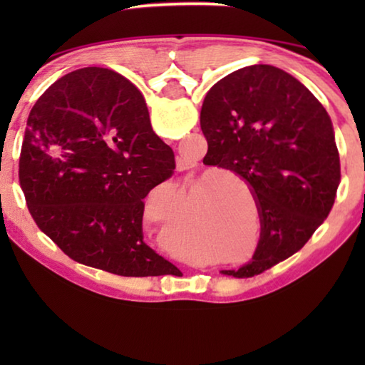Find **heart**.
Masks as SVG:
<instances>
[{"mask_svg":"<svg viewBox=\"0 0 365 365\" xmlns=\"http://www.w3.org/2000/svg\"><path fill=\"white\" fill-rule=\"evenodd\" d=\"M224 181H239V179H237V176H232V174H222V176L214 178L212 181L209 182L207 191H211V189H214L217 184H221ZM219 196H221L219 199H221V206H222L221 209L224 212V214H221V236H222V239H226V236H229V229H232V222H234L232 214H231L232 212V194L229 189L221 187L219 189Z\"/></svg>","mask_w":365,"mask_h":365,"instance_id":"obj_1","label":"heart"}]
</instances>
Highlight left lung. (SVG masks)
Returning <instances> with one entry per match:
<instances>
[{
  "mask_svg": "<svg viewBox=\"0 0 365 365\" xmlns=\"http://www.w3.org/2000/svg\"><path fill=\"white\" fill-rule=\"evenodd\" d=\"M201 129L207 163L246 179L261 216L252 261L222 272L257 276L302 249L331 212L341 184L331 116L291 74L254 64L209 89Z\"/></svg>",
  "mask_w": 365,
  "mask_h": 365,
  "instance_id": "left-lung-1",
  "label": "left lung"
}]
</instances>
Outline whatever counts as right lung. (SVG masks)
<instances>
[{"label": "right lung", "instance_id": "right-lung-1", "mask_svg": "<svg viewBox=\"0 0 365 365\" xmlns=\"http://www.w3.org/2000/svg\"><path fill=\"white\" fill-rule=\"evenodd\" d=\"M138 88L106 68L53 83L24 129L19 186L36 226L84 266L126 277L174 266L143 241V199L174 174Z\"/></svg>", "mask_w": 365, "mask_h": 365}]
</instances>
